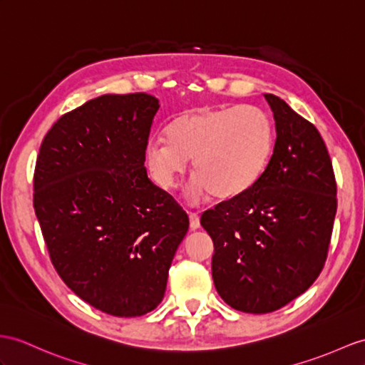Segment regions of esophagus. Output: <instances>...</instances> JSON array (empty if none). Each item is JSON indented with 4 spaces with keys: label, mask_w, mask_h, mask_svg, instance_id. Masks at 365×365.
Segmentation results:
<instances>
[{
    "label": "esophagus",
    "mask_w": 365,
    "mask_h": 365,
    "mask_svg": "<svg viewBox=\"0 0 365 365\" xmlns=\"http://www.w3.org/2000/svg\"><path fill=\"white\" fill-rule=\"evenodd\" d=\"M189 220H190V227L193 230L200 227V217L197 212H189Z\"/></svg>",
    "instance_id": "34e87169"
}]
</instances>
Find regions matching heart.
<instances>
[{
  "mask_svg": "<svg viewBox=\"0 0 365 365\" xmlns=\"http://www.w3.org/2000/svg\"><path fill=\"white\" fill-rule=\"evenodd\" d=\"M165 133L167 140L156 138L145 147L150 175L159 187L173 189L192 159L193 198L213 193L232 200L246 193L263 175L274 147L272 122L255 106L185 111Z\"/></svg>",
  "mask_w": 365,
  "mask_h": 365,
  "instance_id": "b5f03b06",
  "label": "heart"
}]
</instances>
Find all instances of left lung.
I'll list each match as a JSON object with an SVG mask.
<instances>
[{"label":"left lung","mask_w":365,"mask_h":365,"mask_svg":"<svg viewBox=\"0 0 365 365\" xmlns=\"http://www.w3.org/2000/svg\"><path fill=\"white\" fill-rule=\"evenodd\" d=\"M275 145L263 175L201 215L213 242L212 277L227 305L264 314L289 304L321 274L337 209L321 133L274 94Z\"/></svg>","instance_id":"obj_1"}]
</instances>
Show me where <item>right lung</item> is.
Instances as JSON below:
<instances>
[{
	"instance_id": "1",
	"label": "right lung",
	"mask_w": 365,
	"mask_h": 365,
	"mask_svg": "<svg viewBox=\"0 0 365 365\" xmlns=\"http://www.w3.org/2000/svg\"><path fill=\"white\" fill-rule=\"evenodd\" d=\"M159 101L103 94L44 136L34 209L51 262L86 304L118 317L155 309L189 217L147 176L145 147Z\"/></svg>"
}]
</instances>
